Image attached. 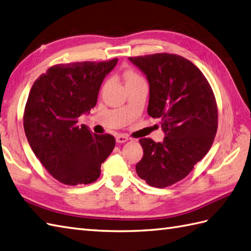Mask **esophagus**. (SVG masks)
I'll return each mask as SVG.
<instances>
[{"mask_svg":"<svg viewBox=\"0 0 251 251\" xmlns=\"http://www.w3.org/2000/svg\"><path fill=\"white\" fill-rule=\"evenodd\" d=\"M128 137H126V136H124V135H119L118 137H116V142L118 143H125V142H127L128 141Z\"/></svg>","mask_w":251,"mask_h":251,"instance_id":"esophagus-1","label":"esophagus"}]
</instances>
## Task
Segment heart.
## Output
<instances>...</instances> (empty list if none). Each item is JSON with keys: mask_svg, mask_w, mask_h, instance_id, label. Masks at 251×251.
Returning <instances> with one entry per match:
<instances>
[{"mask_svg": "<svg viewBox=\"0 0 251 251\" xmlns=\"http://www.w3.org/2000/svg\"><path fill=\"white\" fill-rule=\"evenodd\" d=\"M125 80H126V86L130 85V84H135V83H139V82H143V78L140 77L138 74H136L135 72H127L125 74Z\"/></svg>", "mask_w": 251, "mask_h": 251, "instance_id": "heart-1", "label": "heart"}]
</instances>
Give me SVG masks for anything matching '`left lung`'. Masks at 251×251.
<instances>
[{"instance_id":"1","label":"left lung","mask_w":251,"mask_h":251,"mask_svg":"<svg viewBox=\"0 0 251 251\" xmlns=\"http://www.w3.org/2000/svg\"><path fill=\"white\" fill-rule=\"evenodd\" d=\"M150 84L148 113L161 120L162 142L139 140L143 157L136 166L140 178L164 188L187 176L211 149L218 110L204 75L183 56L156 53L129 57Z\"/></svg>"}]
</instances>
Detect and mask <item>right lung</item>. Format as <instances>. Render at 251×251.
I'll return each instance as SVG.
<instances>
[{
  "instance_id": "1",
  "label": "right lung",
  "mask_w": 251,
  "mask_h": 251,
  "mask_svg": "<svg viewBox=\"0 0 251 251\" xmlns=\"http://www.w3.org/2000/svg\"><path fill=\"white\" fill-rule=\"evenodd\" d=\"M118 59L50 67L35 81L23 126L28 144L52 176L66 185L91 184L115 147L113 136L78 126L80 115L96 106L99 89Z\"/></svg>"
}]
</instances>
